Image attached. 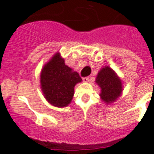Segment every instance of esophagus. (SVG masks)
<instances>
[{
    "mask_svg": "<svg viewBox=\"0 0 154 154\" xmlns=\"http://www.w3.org/2000/svg\"><path fill=\"white\" fill-rule=\"evenodd\" d=\"M82 80H83L85 82H89V76H87V77H83V78H82Z\"/></svg>",
    "mask_w": 154,
    "mask_h": 154,
    "instance_id": "1",
    "label": "esophagus"
}]
</instances>
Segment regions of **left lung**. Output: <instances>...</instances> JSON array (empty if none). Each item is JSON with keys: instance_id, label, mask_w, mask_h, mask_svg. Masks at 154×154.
Returning <instances> with one entry per match:
<instances>
[{"instance_id": "obj_1", "label": "left lung", "mask_w": 154, "mask_h": 154, "mask_svg": "<svg viewBox=\"0 0 154 154\" xmlns=\"http://www.w3.org/2000/svg\"><path fill=\"white\" fill-rule=\"evenodd\" d=\"M96 82L101 88L99 96L107 104L115 102L120 96L123 86L120 79L109 66H105L99 71Z\"/></svg>"}]
</instances>
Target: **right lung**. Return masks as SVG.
Listing matches in <instances>:
<instances>
[{
	"label": "right lung",
	"mask_w": 154,
	"mask_h": 154,
	"mask_svg": "<svg viewBox=\"0 0 154 154\" xmlns=\"http://www.w3.org/2000/svg\"><path fill=\"white\" fill-rule=\"evenodd\" d=\"M40 82L46 100L54 106L62 108L71 103L75 85L81 82L82 79L78 72L65 65L58 52L44 65Z\"/></svg>",
	"instance_id": "obj_1"
}]
</instances>
